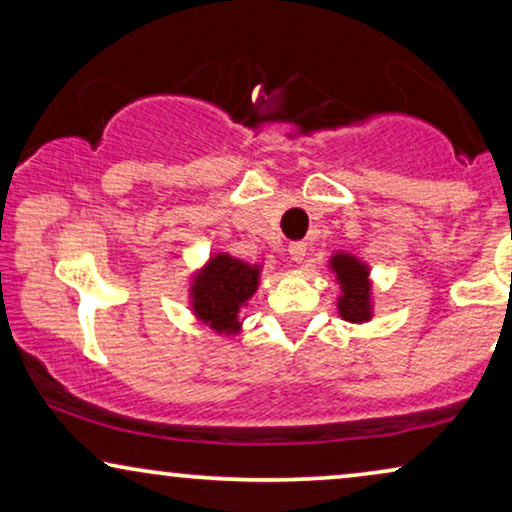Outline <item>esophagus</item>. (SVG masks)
Masks as SVG:
<instances>
[{
	"label": "esophagus",
	"mask_w": 512,
	"mask_h": 512,
	"mask_svg": "<svg viewBox=\"0 0 512 512\" xmlns=\"http://www.w3.org/2000/svg\"><path fill=\"white\" fill-rule=\"evenodd\" d=\"M307 254V244L305 242H291L289 244V256L293 263H303Z\"/></svg>",
	"instance_id": "obj_1"
}]
</instances>
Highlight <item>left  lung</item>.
Masks as SVG:
<instances>
[{
    "label": "left lung",
    "instance_id": "1",
    "mask_svg": "<svg viewBox=\"0 0 512 512\" xmlns=\"http://www.w3.org/2000/svg\"><path fill=\"white\" fill-rule=\"evenodd\" d=\"M331 268L342 284V296L338 298L340 317L352 324L370 319V282L368 268L349 254H335Z\"/></svg>",
    "mask_w": 512,
    "mask_h": 512
}]
</instances>
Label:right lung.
Returning a JSON list of instances; mask_svg holds the SVG:
<instances>
[{
    "label": "right lung",
    "mask_w": 512,
    "mask_h": 512,
    "mask_svg": "<svg viewBox=\"0 0 512 512\" xmlns=\"http://www.w3.org/2000/svg\"><path fill=\"white\" fill-rule=\"evenodd\" d=\"M258 270L228 254L214 256L193 282V312L216 333L240 331V307L258 289Z\"/></svg>",
    "instance_id": "add662e5"
}]
</instances>
